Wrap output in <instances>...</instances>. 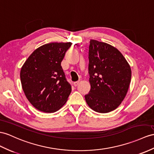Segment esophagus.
Wrapping results in <instances>:
<instances>
[{"label": "esophagus", "instance_id": "esophagus-1", "mask_svg": "<svg viewBox=\"0 0 154 154\" xmlns=\"http://www.w3.org/2000/svg\"><path fill=\"white\" fill-rule=\"evenodd\" d=\"M79 84H80V81L75 82H74V85L75 86V87H76V86H78Z\"/></svg>", "mask_w": 154, "mask_h": 154}]
</instances>
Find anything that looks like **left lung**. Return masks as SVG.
I'll return each mask as SVG.
<instances>
[{
    "label": "left lung",
    "instance_id": "8db88e82",
    "mask_svg": "<svg viewBox=\"0 0 154 154\" xmlns=\"http://www.w3.org/2000/svg\"><path fill=\"white\" fill-rule=\"evenodd\" d=\"M88 72L91 89L85 95L88 106L99 113L117 108L128 91L131 70L116 48L95 40H90Z\"/></svg>",
    "mask_w": 154,
    "mask_h": 154
}]
</instances>
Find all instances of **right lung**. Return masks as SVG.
<instances>
[{"instance_id":"1","label":"right lung","mask_w":154,"mask_h":154,"mask_svg":"<svg viewBox=\"0 0 154 154\" xmlns=\"http://www.w3.org/2000/svg\"><path fill=\"white\" fill-rule=\"evenodd\" d=\"M71 45V42L44 44L34 51L22 66V88L37 110L51 113L66 103L72 88L61 63Z\"/></svg>"}]
</instances>
